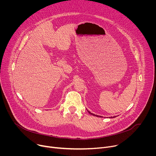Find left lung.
Masks as SVG:
<instances>
[{"label":"left lung","mask_w":156,"mask_h":156,"mask_svg":"<svg viewBox=\"0 0 156 156\" xmlns=\"http://www.w3.org/2000/svg\"><path fill=\"white\" fill-rule=\"evenodd\" d=\"M87 111H88V112H89V114H91V115H93V116H97V117H101V118H102V116H98V115H95V114H93V113H91L90 112V111H88V110H87ZM109 118H112V117H109ZM113 118H115V117H114V116Z\"/></svg>","instance_id":"obj_1"}]
</instances>
